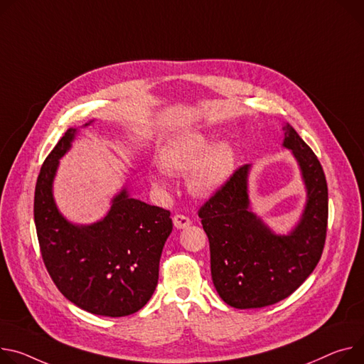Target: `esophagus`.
I'll use <instances>...</instances> for the list:
<instances>
[{
    "label": "esophagus",
    "instance_id": "34e87169",
    "mask_svg": "<svg viewBox=\"0 0 364 364\" xmlns=\"http://www.w3.org/2000/svg\"><path fill=\"white\" fill-rule=\"evenodd\" d=\"M173 222H174V226L178 229H183V228H187L188 225H191L190 218H187L184 215H174Z\"/></svg>",
    "mask_w": 364,
    "mask_h": 364
}]
</instances>
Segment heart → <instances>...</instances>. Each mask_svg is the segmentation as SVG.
I'll list each match as a JSON object with an SVG mask.
<instances>
[{
    "instance_id": "b5f03b06",
    "label": "heart",
    "mask_w": 364,
    "mask_h": 364,
    "mask_svg": "<svg viewBox=\"0 0 364 364\" xmlns=\"http://www.w3.org/2000/svg\"><path fill=\"white\" fill-rule=\"evenodd\" d=\"M235 151L226 141L212 145L203 132H187L170 142L159 155V167L167 174H187L188 190L200 197L210 196L225 186L235 170ZM154 187L164 188L161 174L152 173Z\"/></svg>"
}]
</instances>
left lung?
Listing matches in <instances>:
<instances>
[{
	"mask_svg": "<svg viewBox=\"0 0 364 364\" xmlns=\"http://www.w3.org/2000/svg\"><path fill=\"white\" fill-rule=\"evenodd\" d=\"M284 146L301 165L308 203L301 223L277 237L250 212L248 165L237 168L200 206L210 247V272L222 301L237 309L264 308L290 296L315 270L328 226V186L314 151L286 124Z\"/></svg>",
	"mask_w": 364,
	"mask_h": 364,
	"instance_id": "1",
	"label": "left lung"
}]
</instances>
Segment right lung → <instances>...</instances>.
<instances>
[{
  "label": "right lung",
  "instance_id": "1",
  "mask_svg": "<svg viewBox=\"0 0 364 364\" xmlns=\"http://www.w3.org/2000/svg\"><path fill=\"white\" fill-rule=\"evenodd\" d=\"M75 132H65L38 177L35 223L42 258L58 290L74 305L95 315L127 316L142 309L156 287L171 213L130 199L123 190L103 220L90 226L65 220L53 202L52 181Z\"/></svg>",
  "mask_w": 364,
  "mask_h": 364
}]
</instances>
